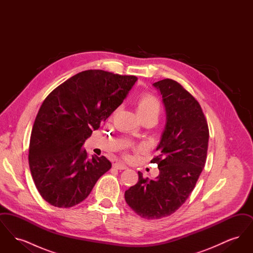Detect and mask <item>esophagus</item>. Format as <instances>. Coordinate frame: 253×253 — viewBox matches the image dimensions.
I'll return each mask as SVG.
<instances>
[{"instance_id": "obj_1", "label": "esophagus", "mask_w": 253, "mask_h": 253, "mask_svg": "<svg viewBox=\"0 0 253 253\" xmlns=\"http://www.w3.org/2000/svg\"><path fill=\"white\" fill-rule=\"evenodd\" d=\"M113 167L115 169H127V166H126L125 164L121 163V162H117V163H115V164L113 165Z\"/></svg>"}]
</instances>
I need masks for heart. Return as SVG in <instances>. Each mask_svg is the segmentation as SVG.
<instances>
[{
    "instance_id": "1",
    "label": "heart",
    "mask_w": 253,
    "mask_h": 253,
    "mask_svg": "<svg viewBox=\"0 0 253 253\" xmlns=\"http://www.w3.org/2000/svg\"><path fill=\"white\" fill-rule=\"evenodd\" d=\"M136 110L141 121L146 119H153L157 121L161 110L160 101L153 94H144L137 100Z\"/></svg>"
}]
</instances>
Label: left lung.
<instances>
[{"label":"left lung","instance_id":"8db88e82","mask_svg":"<svg viewBox=\"0 0 253 253\" xmlns=\"http://www.w3.org/2000/svg\"><path fill=\"white\" fill-rule=\"evenodd\" d=\"M162 96L166 123L157 145L159 174L143 178L125 192L132 211L146 219H160L177 211L193 192L204 168L209 143V128L198 101L175 81L155 83Z\"/></svg>","mask_w":253,"mask_h":253}]
</instances>
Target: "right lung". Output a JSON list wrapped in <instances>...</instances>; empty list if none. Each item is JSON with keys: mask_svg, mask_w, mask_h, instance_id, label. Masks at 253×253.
Instances as JSON below:
<instances>
[{"mask_svg": "<svg viewBox=\"0 0 253 253\" xmlns=\"http://www.w3.org/2000/svg\"><path fill=\"white\" fill-rule=\"evenodd\" d=\"M136 81L134 76L86 70L44 99L32 128L28 162L37 190L49 204L70 208L83 202L111 169L105 157L88 158L83 146Z\"/></svg>", "mask_w": 253, "mask_h": 253, "instance_id": "obj_1", "label": "right lung"}]
</instances>
